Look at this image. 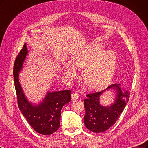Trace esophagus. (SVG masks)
Instances as JSON below:
<instances>
[{
	"instance_id": "obj_1",
	"label": "esophagus",
	"mask_w": 148,
	"mask_h": 148,
	"mask_svg": "<svg viewBox=\"0 0 148 148\" xmlns=\"http://www.w3.org/2000/svg\"><path fill=\"white\" fill-rule=\"evenodd\" d=\"M78 98H79V94L77 92H73L72 94V100H77Z\"/></svg>"
}]
</instances>
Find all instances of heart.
I'll return each instance as SVG.
<instances>
[{
  "label": "heart",
  "mask_w": 148,
  "mask_h": 148,
  "mask_svg": "<svg viewBox=\"0 0 148 148\" xmlns=\"http://www.w3.org/2000/svg\"><path fill=\"white\" fill-rule=\"evenodd\" d=\"M101 45L92 44L76 54L73 64L78 68H85L84 78L90 88L99 89L108 84L114 74L117 58L111 50L102 51ZM70 62L64 66L65 73L72 79L78 75L76 67Z\"/></svg>",
  "instance_id": "b5f03b06"
}]
</instances>
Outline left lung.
Wrapping results in <instances>:
<instances>
[{"instance_id":"left-lung-1","label":"left lung","mask_w":148,"mask_h":148,"mask_svg":"<svg viewBox=\"0 0 148 148\" xmlns=\"http://www.w3.org/2000/svg\"><path fill=\"white\" fill-rule=\"evenodd\" d=\"M120 84L109 86L106 89L86 95L84 101L86 114L84 122L86 128L95 133L103 132L114 125L123 111L129 99V91L121 89ZM114 89L116 92L115 102L105 107L99 103V96L105 91Z\"/></svg>"}]
</instances>
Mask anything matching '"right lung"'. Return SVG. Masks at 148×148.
I'll return each mask as SVG.
<instances>
[{
  "instance_id": "1",
  "label": "right lung",
  "mask_w": 148,
  "mask_h": 148,
  "mask_svg": "<svg viewBox=\"0 0 148 148\" xmlns=\"http://www.w3.org/2000/svg\"><path fill=\"white\" fill-rule=\"evenodd\" d=\"M27 54L25 43L17 56L13 67L14 86L19 108L34 130L42 135H51L59 128L61 110L64 105L70 102L71 91L48 92L41 103L33 105L29 102L19 81V72Z\"/></svg>"
}]
</instances>
